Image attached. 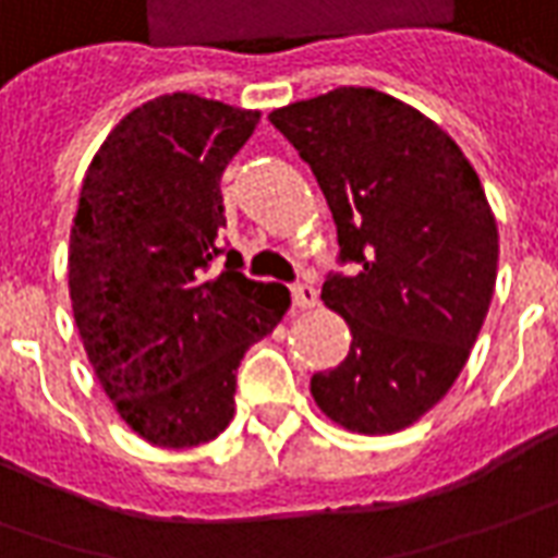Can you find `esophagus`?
Masks as SVG:
<instances>
[{
	"label": "esophagus",
	"mask_w": 558,
	"mask_h": 558,
	"mask_svg": "<svg viewBox=\"0 0 558 558\" xmlns=\"http://www.w3.org/2000/svg\"><path fill=\"white\" fill-rule=\"evenodd\" d=\"M292 302H295V307H302V311H311V307H317L319 295L311 283H295L292 287Z\"/></svg>",
	"instance_id": "34e87169"
}]
</instances>
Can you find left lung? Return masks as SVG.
<instances>
[{
	"mask_svg": "<svg viewBox=\"0 0 558 558\" xmlns=\"http://www.w3.org/2000/svg\"><path fill=\"white\" fill-rule=\"evenodd\" d=\"M268 120L329 202L353 278L323 283L350 353L311 377L317 408L360 435L414 426L465 368L493 302L498 226L481 178L447 132L372 87H338Z\"/></svg>",
	"mask_w": 558,
	"mask_h": 558,
	"instance_id": "8db88e82",
	"label": "left lung"
}]
</instances>
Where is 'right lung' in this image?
<instances>
[{"label":"right lung","instance_id":"obj_1","mask_svg":"<svg viewBox=\"0 0 558 558\" xmlns=\"http://www.w3.org/2000/svg\"><path fill=\"white\" fill-rule=\"evenodd\" d=\"M259 111L157 96L108 132L87 166L69 241V299L87 360L123 423L147 444L214 441L235 414V368L271 335L290 290L239 271L220 174Z\"/></svg>","mask_w":558,"mask_h":558}]
</instances>
